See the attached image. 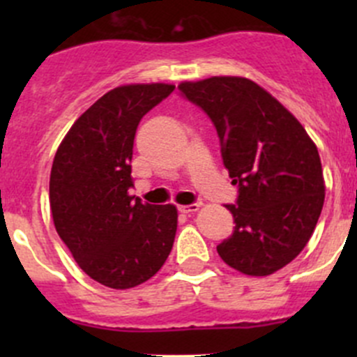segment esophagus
<instances>
[{
    "label": "esophagus",
    "instance_id": "obj_1",
    "mask_svg": "<svg viewBox=\"0 0 357 357\" xmlns=\"http://www.w3.org/2000/svg\"><path fill=\"white\" fill-rule=\"evenodd\" d=\"M199 204H190V205H179V212L183 214H193V212L199 211Z\"/></svg>",
    "mask_w": 357,
    "mask_h": 357
}]
</instances>
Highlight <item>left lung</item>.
Listing matches in <instances>:
<instances>
[{
	"instance_id": "left-lung-1",
	"label": "left lung",
	"mask_w": 357,
	"mask_h": 357,
	"mask_svg": "<svg viewBox=\"0 0 357 357\" xmlns=\"http://www.w3.org/2000/svg\"><path fill=\"white\" fill-rule=\"evenodd\" d=\"M178 89L208 115L238 186L236 202L226 205L235 229L218 254L243 275H273L301 254L321 214L318 149L301 122L254 81L211 77Z\"/></svg>"
}]
</instances>
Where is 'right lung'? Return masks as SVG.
<instances>
[{
    "label": "right lung",
    "instance_id": "add662e5",
    "mask_svg": "<svg viewBox=\"0 0 357 357\" xmlns=\"http://www.w3.org/2000/svg\"><path fill=\"white\" fill-rule=\"evenodd\" d=\"M172 84L119 86L93 103L63 138L50 176L56 233L79 268L102 285L132 289L164 266L174 243V205L129 195L135 135Z\"/></svg>",
    "mask_w": 357,
    "mask_h": 357
}]
</instances>
